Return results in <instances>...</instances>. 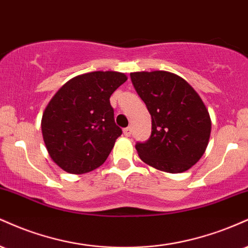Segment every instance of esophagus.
I'll return each instance as SVG.
<instances>
[{"mask_svg": "<svg viewBox=\"0 0 248 248\" xmlns=\"http://www.w3.org/2000/svg\"><path fill=\"white\" fill-rule=\"evenodd\" d=\"M123 133H124L125 137H130L131 133H132V127H131V126L125 127V129L123 130Z\"/></svg>", "mask_w": 248, "mask_h": 248, "instance_id": "1", "label": "esophagus"}]
</instances>
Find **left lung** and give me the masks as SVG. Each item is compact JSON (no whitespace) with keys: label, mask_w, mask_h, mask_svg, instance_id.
Masks as SVG:
<instances>
[{"label":"left lung","mask_w":248,"mask_h":248,"mask_svg":"<svg viewBox=\"0 0 248 248\" xmlns=\"http://www.w3.org/2000/svg\"><path fill=\"white\" fill-rule=\"evenodd\" d=\"M152 117V133L136 148L145 164L166 173L190 170L204 154L211 132L205 104L185 78L166 71L131 73Z\"/></svg>","instance_id":"left-lung-1"}]
</instances>
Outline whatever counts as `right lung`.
<instances>
[{
  "label": "right lung",
  "mask_w": 248,
  "mask_h": 248,
  "mask_svg": "<svg viewBox=\"0 0 248 248\" xmlns=\"http://www.w3.org/2000/svg\"><path fill=\"white\" fill-rule=\"evenodd\" d=\"M126 80L119 72L86 73L67 81L51 98L42 132L49 156L61 170L84 174L103 165L122 135L110 96Z\"/></svg>",
  "instance_id": "right-lung-1"
}]
</instances>
